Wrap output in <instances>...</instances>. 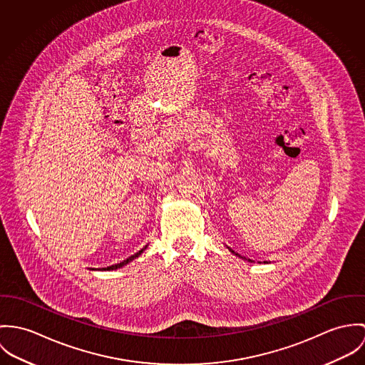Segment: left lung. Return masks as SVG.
Wrapping results in <instances>:
<instances>
[{"label": "left lung", "instance_id": "left-lung-1", "mask_svg": "<svg viewBox=\"0 0 365 365\" xmlns=\"http://www.w3.org/2000/svg\"><path fill=\"white\" fill-rule=\"evenodd\" d=\"M230 250H231V252H232V253H235V252H234V250H232V249H230ZM235 255H237V256H240V255H238V253H235ZM240 257H242V256H240ZM242 259H245V257H242ZM246 260H247V262H253V260H250V259H246ZM264 263H267V262H264Z\"/></svg>", "mask_w": 365, "mask_h": 365}]
</instances>
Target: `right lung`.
Instances as JSON below:
<instances>
[{
	"label": "right lung",
	"instance_id": "add662e5",
	"mask_svg": "<svg viewBox=\"0 0 365 365\" xmlns=\"http://www.w3.org/2000/svg\"><path fill=\"white\" fill-rule=\"evenodd\" d=\"M145 249H147V246H145V247H143L141 250H138L137 253H134L133 256H130L128 259L123 260V262H120V263H118V264H113V266H109V267H103V269H101V270H116V269H120V267H123V266H125L127 263H130L131 260H134L135 257H138V256H140V255H141V253H143ZM92 270H93V269H92Z\"/></svg>",
	"mask_w": 365,
	"mask_h": 365
}]
</instances>
